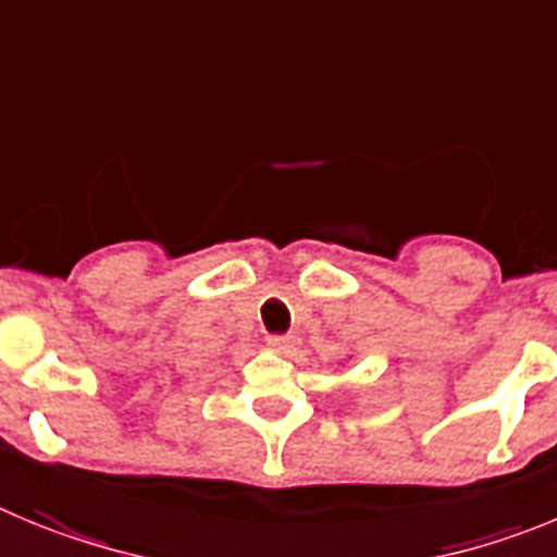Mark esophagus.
Listing matches in <instances>:
<instances>
[{"label":"esophagus","mask_w":557,"mask_h":557,"mask_svg":"<svg viewBox=\"0 0 557 557\" xmlns=\"http://www.w3.org/2000/svg\"><path fill=\"white\" fill-rule=\"evenodd\" d=\"M269 344L277 352H290V349L297 347V335H269Z\"/></svg>","instance_id":"esophagus-1"}]
</instances>
